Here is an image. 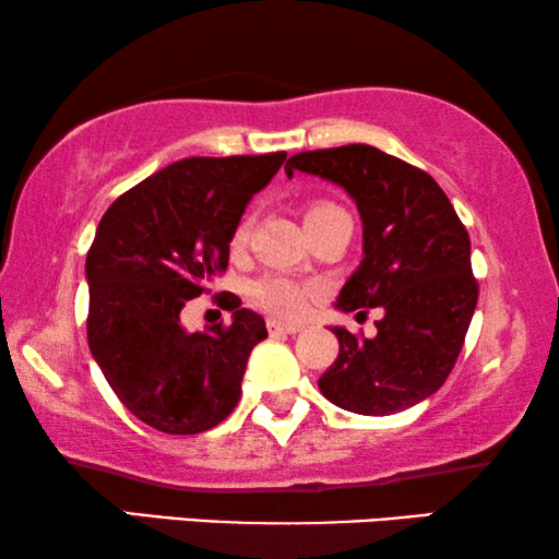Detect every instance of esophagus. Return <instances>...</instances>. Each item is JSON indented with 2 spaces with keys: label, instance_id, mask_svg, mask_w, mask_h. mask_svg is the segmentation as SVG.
Wrapping results in <instances>:
<instances>
[{
  "label": "esophagus",
  "instance_id": "1",
  "mask_svg": "<svg viewBox=\"0 0 559 559\" xmlns=\"http://www.w3.org/2000/svg\"><path fill=\"white\" fill-rule=\"evenodd\" d=\"M266 328H270V333H272V335H277V333L295 335V333H300V331H302V325H300V323H282V320H277V318H270V320H266Z\"/></svg>",
  "mask_w": 559,
  "mask_h": 559
}]
</instances>
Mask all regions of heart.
Masks as SVG:
<instances>
[{"mask_svg":"<svg viewBox=\"0 0 559 559\" xmlns=\"http://www.w3.org/2000/svg\"><path fill=\"white\" fill-rule=\"evenodd\" d=\"M335 213H343V211L333 203H325V201L308 203L305 205V226H312L318 224V221L331 218ZM249 234H251V218L247 216L241 218L239 226H236L234 239H231L234 247L241 249L243 243L249 241ZM251 297H254L264 310H270L272 316L285 318V320H297L310 310L316 289L305 285V282L282 277V274H266V277L257 280L254 285H251Z\"/></svg>","mask_w":559,"mask_h":559,"instance_id":"obj_1","label":"heart"}]
</instances>
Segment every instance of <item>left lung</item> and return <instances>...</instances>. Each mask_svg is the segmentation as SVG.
<instances>
[{
  "mask_svg": "<svg viewBox=\"0 0 559 559\" xmlns=\"http://www.w3.org/2000/svg\"><path fill=\"white\" fill-rule=\"evenodd\" d=\"M295 170L341 186L361 213L364 259L335 308L384 310L373 338L333 328L341 350L320 392L356 415L415 407L445 384L476 310L468 231L430 175L369 144L300 152Z\"/></svg>",
  "mask_w": 559,
  "mask_h": 559,
  "instance_id": "obj_1",
  "label": "left lung"
}]
</instances>
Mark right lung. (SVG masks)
Segmentation results:
<instances>
[{
  "label": "right lung",
  "mask_w": 559,
  "mask_h": 559,
  "mask_svg": "<svg viewBox=\"0 0 559 559\" xmlns=\"http://www.w3.org/2000/svg\"><path fill=\"white\" fill-rule=\"evenodd\" d=\"M285 157L180 159L119 195L96 228L88 348L121 404L159 432H205L239 402L251 348L266 338L262 316L231 295V325L188 333L180 310L226 270L243 209Z\"/></svg>",
  "instance_id": "right-lung-1"
}]
</instances>
